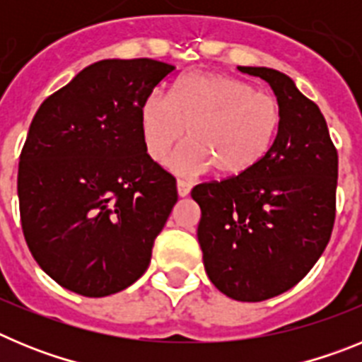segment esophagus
I'll list each match as a JSON object with an SVG mask.
<instances>
[{"label": "esophagus", "instance_id": "obj_1", "mask_svg": "<svg viewBox=\"0 0 362 362\" xmlns=\"http://www.w3.org/2000/svg\"><path fill=\"white\" fill-rule=\"evenodd\" d=\"M192 190V181H188V179H177V194L181 197L188 196Z\"/></svg>", "mask_w": 362, "mask_h": 362}]
</instances>
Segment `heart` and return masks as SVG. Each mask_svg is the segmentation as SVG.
Here are the masks:
<instances>
[{
	"instance_id": "b5f03b06",
	"label": "heart",
	"mask_w": 362,
	"mask_h": 362,
	"mask_svg": "<svg viewBox=\"0 0 362 362\" xmlns=\"http://www.w3.org/2000/svg\"><path fill=\"white\" fill-rule=\"evenodd\" d=\"M281 105L274 95L254 90L223 74L192 72L177 79L172 95H146L139 110L141 137L150 158L166 159L177 174H201L214 166L223 177L241 175L263 161L281 129Z\"/></svg>"
}]
</instances>
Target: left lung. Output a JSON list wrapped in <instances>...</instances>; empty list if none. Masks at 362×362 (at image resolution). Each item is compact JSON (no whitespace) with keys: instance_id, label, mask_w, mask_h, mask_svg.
Masks as SVG:
<instances>
[{"instance_id":"1","label":"left lung","mask_w":362,"mask_h":362,"mask_svg":"<svg viewBox=\"0 0 362 362\" xmlns=\"http://www.w3.org/2000/svg\"><path fill=\"white\" fill-rule=\"evenodd\" d=\"M272 86L281 129L263 161L241 175L194 187L197 239L219 292L259 303L286 292L312 270L335 221L337 150L319 107L279 70L238 66Z\"/></svg>"}]
</instances>
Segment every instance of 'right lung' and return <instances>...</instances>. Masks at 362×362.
<instances>
[{"instance_id":"1","label":"right lung","mask_w":362,"mask_h":362,"mask_svg":"<svg viewBox=\"0 0 362 362\" xmlns=\"http://www.w3.org/2000/svg\"><path fill=\"white\" fill-rule=\"evenodd\" d=\"M174 65L103 59L45 99L18 170L32 257L63 288L117 293L146 272L177 201L175 177L150 158L139 110Z\"/></svg>"}]
</instances>
